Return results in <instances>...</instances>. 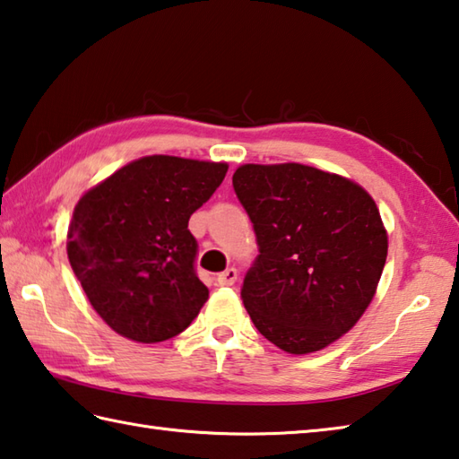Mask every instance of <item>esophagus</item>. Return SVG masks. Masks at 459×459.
I'll return each instance as SVG.
<instances>
[{"label": "esophagus", "instance_id": "34e87169", "mask_svg": "<svg viewBox=\"0 0 459 459\" xmlns=\"http://www.w3.org/2000/svg\"><path fill=\"white\" fill-rule=\"evenodd\" d=\"M236 280H238V270L236 267H228L226 272H221L220 275H218V285H233L236 283Z\"/></svg>", "mask_w": 459, "mask_h": 459}]
</instances>
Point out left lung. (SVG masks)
<instances>
[{
    "label": "left lung",
    "mask_w": 459,
    "mask_h": 459,
    "mask_svg": "<svg viewBox=\"0 0 459 459\" xmlns=\"http://www.w3.org/2000/svg\"><path fill=\"white\" fill-rule=\"evenodd\" d=\"M231 181L259 249L241 285L249 317L283 351L324 350L364 316L382 278L387 233L376 202L301 163H246Z\"/></svg>",
    "instance_id": "1"
}]
</instances>
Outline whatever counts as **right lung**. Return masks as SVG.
Masks as SVG:
<instances>
[{"mask_svg": "<svg viewBox=\"0 0 459 459\" xmlns=\"http://www.w3.org/2000/svg\"><path fill=\"white\" fill-rule=\"evenodd\" d=\"M228 163L148 155L90 189L74 210L67 257L93 309L134 342H166L200 314L210 290L197 278L187 230Z\"/></svg>", "mask_w": 459, "mask_h": 459, "instance_id": "add662e5", "label": "right lung"}]
</instances>
